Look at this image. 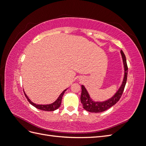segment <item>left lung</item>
Listing matches in <instances>:
<instances>
[{
    "label": "left lung",
    "mask_w": 146,
    "mask_h": 146,
    "mask_svg": "<svg viewBox=\"0 0 146 146\" xmlns=\"http://www.w3.org/2000/svg\"><path fill=\"white\" fill-rule=\"evenodd\" d=\"M121 53L122 56L123 62L125 68L124 78H123V80L121 86L113 98L107 101L103 102H94L93 100H92V99L90 98L89 94L88 93L86 90L85 89V86L83 85H82V94L80 97V100L83 105V108L86 110V111L91 113L103 112L115 105L121 98L127 82L128 66L124 53L123 52L122 50H121Z\"/></svg>",
    "instance_id": "left-lung-1"
}]
</instances>
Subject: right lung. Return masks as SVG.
<instances>
[{
    "label": "right lung",
    "mask_w": 146,
    "mask_h": 146,
    "mask_svg": "<svg viewBox=\"0 0 146 146\" xmlns=\"http://www.w3.org/2000/svg\"><path fill=\"white\" fill-rule=\"evenodd\" d=\"M67 90H65L62 93H61L60 96L58 97V98L57 99V100L52 104L50 105H36L34 103H33L32 101H31L28 97L27 96V95L25 94V93L24 92V94L26 97V98L27 99V100L29 102V103L30 104H32L33 106H34L35 107H36V108L39 109V110H44V111H54V110L58 109L60 106L61 105V100H62V98H63V96L64 93V92Z\"/></svg>",
    "instance_id": "1"
}]
</instances>
